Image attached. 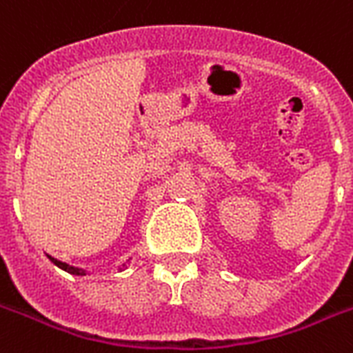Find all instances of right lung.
Masks as SVG:
<instances>
[{
  "instance_id": "right-lung-1",
  "label": "right lung",
  "mask_w": 353,
  "mask_h": 353,
  "mask_svg": "<svg viewBox=\"0 0 353 353\" xmlns=\"http://www.w3.org/2000/svg\"><path fill=\"white\" fill-rule=\"evenodd\" d=\"M48 259L52 261V263H54V265H56V266H59L61 270L68 272V274H76V276H83V274H85V272H83L81 268H76V266H70V265H67V263H61V261L54 259V257H50V256H48Z\"/></svg>"
}]
</instances>
